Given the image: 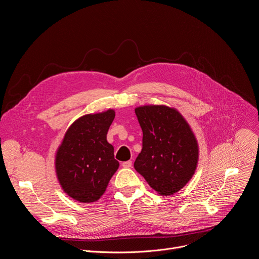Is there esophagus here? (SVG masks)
<instances>
[{
  "label": "esophagus",
  "mask_w": 259,
  "mask_h": 259,
  "mask_svg": "<svg viewBox=\"0 0 259 259\" xmlns=\"http://www.w3.org/2000/svg\"><path fill=\"white\" fill-rule=\"evenodd\" d=\"M132 164H133L132 160H128V161H124V162H122V166H123L124 168H130V167H132Z\"/></svg>",
  "instance_id": "34e87169"
}]
</instances>
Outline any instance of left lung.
<instances>
[{"mask_svg":"<svg viewBox=\"0 0 259 259\" xmlns=\"http://www.w3.org/2000/svg\"><path fill=\"white\" fill-rule=\"evenodd\" d=\"M135 112L143 131V148L135 169L158 194L174 195L195 174L199 157L195 135L175 108L146 105Z\"/></svg>","mask_w":259,"mask_h":259,"instance_id":"1","label":"left lung"}]
</instances>
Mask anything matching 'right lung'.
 Instances as JSON below:
<instances>
[{
  "label": "right lung",
  "instance_id": "obj_1",
  "mask_svg": "<svg viewBox=\"0 0 259 259\" xmlns=\"http://www.w3.org/2000/svg\"><path fill=\"white\" fill-rule=\"evenodd\" d=\"M114 117L112 109L79 117L69 126L57 150L58 181L63 191L76 201L99 200L119 166L114 148L107 142Z\"/></svg>",
  "mask_w": 259,
  "mask_h": 259
}]
</instances>
